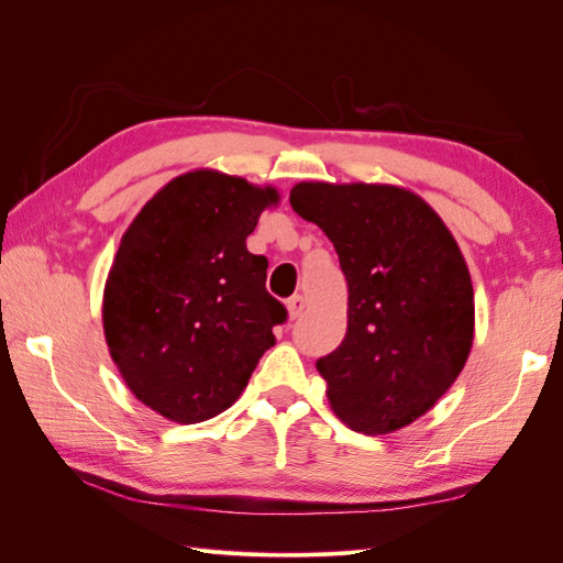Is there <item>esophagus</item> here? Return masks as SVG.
<instances>
[{
	"label": "esophagus",
	"instance_id": "obj_1",
	"mask_svg": "<svg viewBox=\"0 0 563 563\" xmlns=\"http://www.w3.org/2000/svg\"><path fill=\"white\" fill-rule=\"evenodd\" d=\"M286 308H288V317L296 319L305 310V298L302 296H291L286 300Z\"/></svg>",
	"mask_w": 563,
	"mask_h": 563
}]
</instances>
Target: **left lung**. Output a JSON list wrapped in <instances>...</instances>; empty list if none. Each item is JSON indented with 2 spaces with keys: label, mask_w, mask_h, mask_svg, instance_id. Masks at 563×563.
<instances>
[{
  "label": "left lung",
  "mask_w": 563,
  "mask_h": 563,
  "mask_svg": "<svg viewBox=\"0 0 563 563\" xmlns=\"http://www.w3.org/2000/svg\"><path fill=\"white\" fill-rule=\"evenodd\" d=\"M288 201L327 232L347 279V333L317 362L331 408L364 434L406 428L455 383L472 350L463 253L404 187L298 183Z\"/></svg>",
  "instance_id": "8db88e82"
}]
</instances>
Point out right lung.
I'll return each mask as SVG.
<instances>
[{"label": "right lung", "mask_w": 563, "mask_h": 563, "mask_svg": "<svg viewBox=\"0 0 563 563\" xmlns=\"http://www.w3.org/2000/svg\"><path fill=\"white\" fill-rule=\"evenodd\" d=\"M275 187L209 168L152 197L122 236L106 282L103 329L129 389L192 424L230 408L275 345L286 308L267 294L263 255L246 249Z\"/></svg>", "instance_id": "add662e5"}]
</instances>
